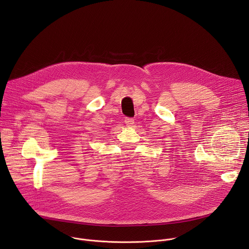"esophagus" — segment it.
<instances>
[{"label": "esophagus", "instance_id": "obj_1", "mask_svg": "<svg viewBox=\"0 0 249 249\" xmlns=\"http://www.w3.org/2000/svg\"><path fill=\"white\" fill-rule=\"evenodd\" d=\"M124 121H125V124H126L128 127H132V126L134 125V122H135L134 119H133V118H130V117H126Z\"/></svg>", "mask_w": 249, "mask_h": 249}]
</instances>
